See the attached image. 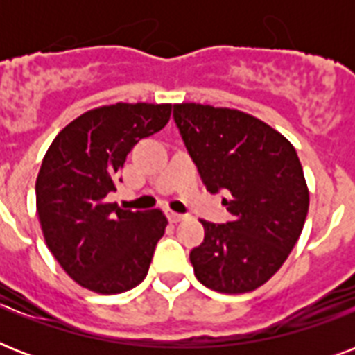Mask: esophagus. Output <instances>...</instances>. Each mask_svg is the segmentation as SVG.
<instances>
[{"instance_id": "34e87169", "label": "esophagus", "mask_w": 355, "mask_h": 355, "mask_svg": "<svg viewBox=\"0 0 355 355\" xmlns=\"http://www.w3.org/2000/svg\"><path fill=\"white\" fill-rule=\"evenodd\" d=\"M167 217H169V221L171 223H180L186 219V216H182V214H177V211H167Z\"/></svg>"}]
</instances>
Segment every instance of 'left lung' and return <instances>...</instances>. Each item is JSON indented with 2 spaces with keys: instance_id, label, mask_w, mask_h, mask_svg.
<instances>
[{
  "instance_id": "obj_1",
  "label": "left lung",
  "mask_w": 355,
  "mask_h": 355,
  "mask_svg": "<svg viewBox=\"0 0 355 355\" xmlns=\"http://www.w3.org/2000/svg\"><path fill=\"white\" fill-rule=\"evenodd\" d=\"M175 121L208 191L227 189V225L199 219L205 241L189 252L200 284L250 293L278 272L302 234L309 189L291 141L236 108L175 105Z\"/></svg>"
}]
</instances>
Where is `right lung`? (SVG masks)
<instances>
[{
  "instance_id": "1",
  "label": "right lung",
  "mask_w": 355,
  "mask_h": 355,
  "mask_svg": "<svg viewBox=\"0 0 355 355\" xmlns=\"http://www.w3.org/2000/svg\"><path fill=\"white\" fill-rule=\"evenodd\" d=\"M169 118V103H116L80 114L49 145L36 177V214L47 248L80 287L118 295L147 276L166 216L121 210L107 195L130 149Z\"/></svg>"
}]
</instances>
